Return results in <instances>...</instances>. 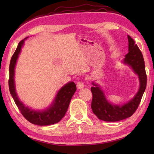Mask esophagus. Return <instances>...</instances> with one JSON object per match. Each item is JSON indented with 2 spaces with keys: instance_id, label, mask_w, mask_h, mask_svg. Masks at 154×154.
<instances>
[{
  "instance_id": "obj_1",
  "label": "esophagus",
  "mask_w": 154,
  "mask_h": 154,
  "mask_svg": "<svg viewBox=\"0 0 154 154\" xmlns=\"http://www.w3.org/2000/svg\"><path fill=\"white\" fill-rule=\"evenodd\" d=\"M76 86H77L78 88H82L83 87H84V83H83V82L82 81H80V82H77Z\"/></svg>"
}]
</instances>
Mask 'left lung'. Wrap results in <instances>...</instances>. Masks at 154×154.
I'll use <instances>...</instances> for the list:
<instances>
[{"label":"left lung","mask_w":154,"mask_h":154,"mask_svg":"<svg viewBox=\"0 0 154 154\" xmlns=\"http://www.w3.org/2000/svg\"><path fill=\"white\" fill-rule=\"evenodd\" d=\"M128 53L125 56L124 63L131 66L134 72L137 74L140 87L133 99L122 106H118L109 103L103 92L98 85L92 82L94 87L91 88L92 94L91 109L97 118L105 122H118L132 116L138 108L146 87L147 76L142 53L131 36L128 35Z\"/></svg>","instance_id":"obj_1"}]
</instances>
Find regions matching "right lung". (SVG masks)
Returning <instances> with one entry per match:
<instances>
[{
	"mask_svg": "<svg viewBox=\"0 0 154 154\" xmlns=\"http://www.w3.org/2000/svg\"><path fill=\"white\" fill-rule=\"evenodd\" d=\"M24 38V40H26ZM24 40H22L13 53L10 64V78H9V88L10 94L15 101L22 116L30 123L45 126L55 124L59 122L66 114L68 109L70 101L76 90V85L73 82L68 83L59 91L54 101L49 109L44 111H35L25 106L18 98L15 92V82H14V72L17 60L20 54L21 48L24 43Z\"/></svg>",
	"mask_w": 154,
	"mask_h": 154,
	"instance_id": "obj_1",
	"label": "right lung"
}]
</instances>
